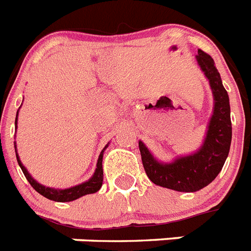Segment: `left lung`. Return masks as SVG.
<instances>
[{
  "label": "left lung",
  "mask_w": 251,
  "mask_h": 251,
  "mask_svg": "<svg viewBox=\"0 0 251 251\" xmlns=\"http://www.w3.org/2000/svg\"><path fill=\"white\" fill-rule=\"evenodd\" d=\"M197 61L209 81L214 102L213 113L201 148L191 154L178 155L172 162H159L147 145L139 140L143 166L149 180L158 186L182 193L201 190L218 176L228 155L232 139L228 94L213 58L198 50Z\"/></svg>",
  "instance_id": "8db88e82"
}]
</instances>
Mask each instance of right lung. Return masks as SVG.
Here are the masks:
<instances>
[{
    "mask_svg": "<svg viewBox=\"0 0 251 251\" xmlns=\"http://www.w3.org/2000/svg\"><path fill=\"white\" fill-rule=\"evenodd\" d=\"M18 115H19V111L18 113H16V119H15V126H18ZM108 144H107L106 147L102 149V151H100V157H98V162H97V168H96V171H94L93 176H92L89 180L81 182V184L75 185V186H71V187H67V189H54V187H48L39 184L37 180H34V178L31 177V175L29 174L28 170L24 167V165H23L22 161H20V158H19L18 153H16V159H18V163L19 166H20V168H22L23 174L25 175L26 180L29 181V184L33 186V189H34L35 191H38L41 195H43L44 198H47V199H50V201H61V203H64V201H76V199L84 197V195L97 193V191L100 190L103 182V167H102L103 153H104V151L107 149ZM15 151H16V143H15Z\"/></svg>",
    "mask_w": 251,
    "mask_h": 251,
    "instance_id": "right-lung-1",
    "label": "right lung"
}]
</instances>
